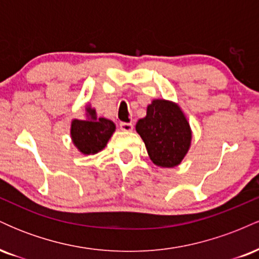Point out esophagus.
Instances as JSON below:
<instances>
[{"instance_id": "34e87169", "label": "esophagus", "mask_w": 259, "mask_h": 259, "mask_svg": "<svg viewBox=\"0 0 259 259\" xmlns=\"http://www.w3.org/2000/svg\"><path fill=\"white\" fill-rule=\"evenodd\" d=\"M119 127L121 132H132L134 129V125L132 123H120Z\"/></svg>"}]
</instances>
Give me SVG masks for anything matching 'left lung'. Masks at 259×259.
Returning <instances> with one entry per match:
<instances>
[{"label":"left lung","instance_id":"1","mask_svg":"<svg viewBox=\"0 0 259 259\" xmlns=\"http://www.w3.org/2000/svg\"><path fill=\"white\" fill-rule=\"evenodd\" d=\"M136 132L145 142L150 159L160 168L179 165L191 146L192 130L183 109L168 100H153Z\"/></svg>","mask_w":259,"mask_h":259}]
</instances>
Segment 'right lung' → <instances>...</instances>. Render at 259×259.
I'll use <instances>...</instances> for the list:
<instances>
[{
  "label": "right lung",
  "instance_id": "right-lung-1",
  "mask_svg": "<svg viewBox=\"0 0 259 259\" xmlns=\"http://www.w3.org/2000/svg\"><path fill=\"white\" fill-rule=\"evenodd\" d=\"M85 119H73L70 138L74 146L82 154H96L106 147L115 132V124L107 118H99L91 105L85 106Z\"/></svg>",
  "mask_w": 259,
  "mask_h": 259
}]
</instances>
